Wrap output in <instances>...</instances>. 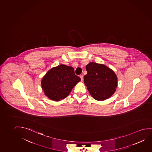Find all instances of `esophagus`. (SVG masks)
Here are the masks:
<instances>
[{"label":"esophagus","instance_id":"esophagus-1","mask_svg":"<svg viewBox=\"0 0 152 152\" xmlns=\"http://www.w3.org/2000/svg\"><path fill=\"white\" fill-rule=\"evenodd\" d=\"M80 79H81V81H83V79H84V77H83V75H80Z\"/></svg>","mask_w":152,"mask_h":152}]
</instances>
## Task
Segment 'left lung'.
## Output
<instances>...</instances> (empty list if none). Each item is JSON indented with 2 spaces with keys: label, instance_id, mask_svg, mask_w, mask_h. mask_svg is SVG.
Here are the masks:
<instances>
[{
  "label": "left lung",
  "instance_id": "8db88e82",
  "mask_svg": "<svg viewBox=\"0 0 152 152\" xmlns=\"http://www.w3.org/2000/svg\"><path fill=\"white\" fill-rule=\"evenodd\" d=\"M87 74L84 83L90 95L103 101L114 94L118 86V77L113 70L104 64L90 62L86 66Z\"/></svg>",
  "mask_w": 152,
  "mask_h": 152
}]
</instances>
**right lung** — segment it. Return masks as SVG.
Segmentation results:
<instances>
[{"label": "right lung", "mask_w": 152, "mask_h": 152, "mask_svg": "<svg viewBox=\"0 0 152 152\" xmlns=\"http://www.w3.org/2000/svg\"><path fill=\"white\" fill-rule=\"evenodd\" d=\"M80 80L72 66L61 64L46 73L41 80V86L46 97L58 101L66 98Z\"/></svg>", "instance_id": "right-lung-1"}]
</instances>
